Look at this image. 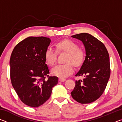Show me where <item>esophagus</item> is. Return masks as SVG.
I'll return each instance as SVG.
<instances>
[{
	"label": "esophagus",
	"mask_w": 122,
	"mask_h": 122,
	"mask_svg": "<svg viewBox=\"0 0 122 122\" xmlns=\"http://www.w3.org/2000/svg\"><path fill=\"white\" fill-rule=\"evenodd\" d=\"M59 81L60 82H65V81H66V78L60 77V78H59Z\"/></svg>",
	"instance_id": "1"
}]
</instances>
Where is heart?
<instances>
[{
  "mask_svg": "<svg viewBox=\"0 0 122 122\" xmlns=\"http://www.w3.org/2000/svg\"><path fill=\"white\" fill-rule=\"evenodd\" d=\"M56 49L51 46L47 48L45 53V58L47 64L53 67L56 63L57 51L67 52L68 55L65 60L66 63L59 65L51 69L53 75L61 77H66L73 73L74 68L73 65L76 67L81 66L85 60L86 53L83 49L79 48V46L73 40H64L57 43Z\"/></svg>",
  "mask_w": 122,
  "mask_h": 122,
  "instance_id": "1",
  "label": "heart"
}]
</instances>
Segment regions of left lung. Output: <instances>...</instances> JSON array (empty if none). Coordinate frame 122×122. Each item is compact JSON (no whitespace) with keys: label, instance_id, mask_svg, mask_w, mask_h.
I'll list each match as a JSON object with an SVG mask.
<instances>
[{"label":"left lung","instance_id":"8db88e82","mask_svg":"<svg viewBox=\"0 0 122 122\" xmlns=\"http://www.w3.org/2000/svg\"><path fill=\"white\" fill-rule=\"evenodd\" d=\"M83 43L86 58L76 76L84 75L83 80L75 81L72 97L81 104L95 101L102 95L110 76V59L106 46L97 39L86 33L71 36Z\"/></svg>","mask_w":122,"mask_h":122}]
</instances>
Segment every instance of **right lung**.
Returning a JSON list of instances; mask_svg holds the SVG:
<instances>
[{"instance_id":"add662e5","label":"right lung","mask_w":122,"mask_h":122,"mask_svg":"<svg viewBox=\"0 0 122 122\" xmlns=\"http://www.w3.org/2000/svg\"><path fill=\"white\" fill-rule=\"evenodd\" d=\"M51 39L29 36L16 45L10 57V78L13 88L24 104L38 107L48 100L58 77L49 76L45 58Z\"/></svg>"}]
</instances>
